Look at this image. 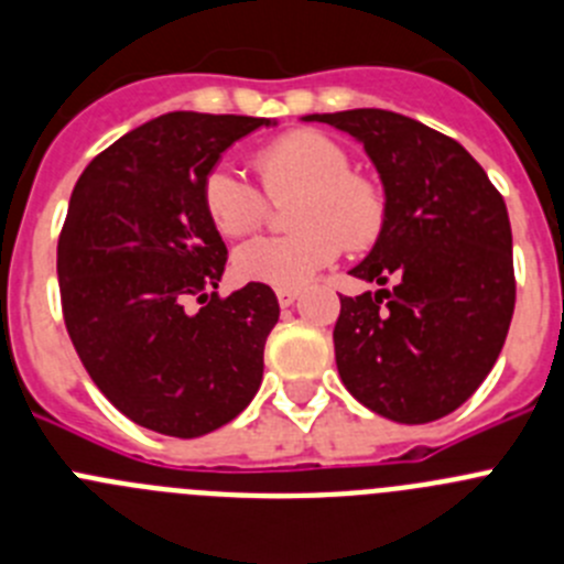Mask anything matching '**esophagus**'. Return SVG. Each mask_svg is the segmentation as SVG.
<instances>
[{"label": "esophagus", "mask_w": 564, "mask_h": 564, "mask_svg": "<svg viewBox=\"0 0 564 564\" xmlns=\"http://www.w3.org/2000/svg\"><path fill=\"white\" fill-rule=\"evenodd\" d=\"M278 306L281 308H289L294 303V300L300 297V289H278Z\"/></svg>", "instance_id": "1"}]
</instances>
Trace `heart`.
Returning a JSON list of instances; mask_svg holds the SVG:
<instances>
[{
    "label": "heart",
    "mask_w": 564,
    "mask_h": 564,
    "mask_svg": "<svg viewBox=\"0 0 564 564\" xmlns=\"http://www.w3.org/2000/svg\"><path fill=\"white\" fill-rule=\"evenodd\" d=\"M256 170L270 199H286L294 234L241 245L234 272L247 283L297 289L330 267L345 250H367L387 225V194L376 177L350 170L341 144L317 130H292L256 152ZM210 225L223 236H247L264 225L270 203L228 163H217L199 183Z\"/></svg>",
    "instance_id": "heart-1"
}]
</instances>
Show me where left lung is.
<instances>
[{
    "instance_id": "1",
    "label": "left lung",
    "mask_w": 564,
    "mask_h": 564,
    "mask_svg": "<svg viewBox=\"0 0 564 564\" xmlns=\"http://www.w3.org/2000/svg\"><path fill=\"white\" fill-rule=\"evenodd\" d=\"M365 144L387 194V225L350 275L378 292L341 297L336 367L356 401L394 423H431L481 387L514 312L512 228L476 158L381 108L312 113ZM387 282L393 286L383 290Z\"/></svg>"
}]
</instances>
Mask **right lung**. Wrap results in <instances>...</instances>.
Returning <instances> with one entry per match:
<instances>
[{
	"instance_id": "obj_1",
	"label": "right lung",
	"mask_w": 564,
	"mask_h": 564,
	"mask_svg": "<svg viewBox=\"0 0 564 564\" xmlns=\"http://www.w3.org/2000/svg\"><path fill=\"white\" fill-rule=\"evenodd\" d=\"M261 124L270 119L163 113L99 152L68 199L57 239L66 330L99 392L158 434H210L261 387L278 297L264 283L219 297L228 247L199 199L205 172Z\"/></svg>"
}]
</instances>
